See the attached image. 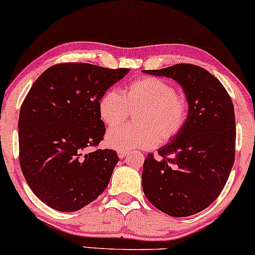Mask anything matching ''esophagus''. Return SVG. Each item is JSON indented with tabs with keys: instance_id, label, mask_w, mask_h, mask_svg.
<instances>
[{
	"instance_id": "34e87169",
	"label": "esophagus",
	"mask_w": 255,
	"mask_h": 255,
	"mask_svg": "<svg viewBox=\"0 0 255 255\" xmlns=\"http://www.w3.org/2000/svg\"><path fill=\"white\" fill-rule=\"evenodd\" d=\"M128 152H124V151H120L118 152V156H120V159H124L125 156H128Z\"/></svg>"
}]
</instances>
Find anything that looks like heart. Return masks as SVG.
<instances>
[{
    "instance_id": "obj_1",
    "label": "heart",
    "mask_w": 255,
    "mask_h": 255,
    "mask_svg": "<svg viewBox=\"0 0 255 255\" xmlns=\"http://www.w3.org/2000/svg\"><path fill=\"white\" fill-rule=\"evenodd\" d=\"M135 111L137 127L113 128ZM99 114L103 123L113 128L106 135L107 145L130 152L175 138L187 123L188 103L165 80L145 76L131 82L124 95L116 89L107 90L100 99Z\"/></svg>"
}]
</instances>
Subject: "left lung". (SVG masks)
Masks as SVG:
<instances>
[{
	"label": "left lung",
	"instance_id": "left-lung-1",
	"mask_svg": "<svg viewBox=\"0 0 255 255\" xmlns=\"http://www.w3.org/2000/svg\"><path fill=\"white\" fill-rule=\"evenodd\" d=\"M181 85L189 104L183 130L142 165V190L160 211L187 217L208 208L224 188L235 162L233 103L217 78L200 66L177 64L144 71Z\"/></svg>",
	"mask_w": 255,
	"mask_h": 255
}]
</instances>
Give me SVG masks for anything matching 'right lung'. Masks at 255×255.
<instances>
[{"label": "right lung", "mask_w": 255, "mask_h": 255, "mask_svg": "<svg viewBox=\"0 0 255 255\" xmlns=\"http://www.w3.org/2000/svg\"><path fill=\"white\" fill-rule=\"evenodd\" d=\"M130 69L85 62L47 68L20 107L19 163L33 194L52 209L78 211L109 184L120 161L114 149H96L106 133L101 96Z\"/></svg>", "instance_id": "obj_1"}]
</instances>
